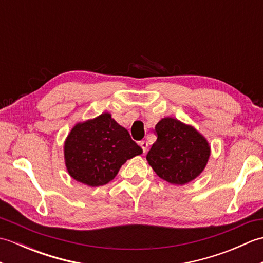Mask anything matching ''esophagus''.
Instances as JSON below:
<instances>
[{
    "instance_id": "34e87169",
    "label": "esophagus",
    "mask_w": 263,
    "mask_h": 263,
    "mask_svg": "<svg viewBox=\"0 0 263 263\" xmlns=\"http://www.w3.org/2000/svg\"><path fill=\"white\" fill-rule=\"evenodd\" d=\"M139 144H140V147L142 148L143 153H146V150H147V148H148V142H147L146 140H141L140 142H139Z\"/></svg>"
}]
</instances>
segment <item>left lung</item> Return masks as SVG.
<instances>
[{"mask_svg": "<svg viewBox=\"0 0 263 263\" xmlns=\"http://www.w3.org/2000/svg\"><path fill=\"white\" fill-rule=\"evenodd\" d=\"M155 135L157 140L148 152L147 160L160 178L183 185L204 170L210 148L194 127L166 117L155 126Z\"/></svg>", "mask_w": 263, "mask_h": 263, "instance_id": "1", "label": "left lung"}]
</instances>
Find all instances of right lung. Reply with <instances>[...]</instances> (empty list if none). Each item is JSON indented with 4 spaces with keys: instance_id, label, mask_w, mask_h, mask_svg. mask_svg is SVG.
<instances>
[{
    "instance_id": "add662e5",
    "label": "right lung",
    "mask_w": 263,
    "mask_h": 263,
    "mask_svg": "<svg viewBox=\"0 0 263 263\" xmlns=\"http://www.w3.org/2000/svg\"><path fill=\"white\" fill-rule=\"evenodd\" d=\"M140 154L141 147L108 113L77 124L64 144L69 174L89 186L107 184L127 159Z\"/></svg>"
}]
</instances>
